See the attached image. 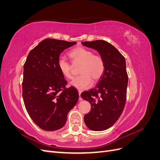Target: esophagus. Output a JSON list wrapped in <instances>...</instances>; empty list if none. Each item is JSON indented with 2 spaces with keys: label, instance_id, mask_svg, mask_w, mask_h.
Returning <instances> with one entry per match:
<instances>
[{
  "label": "esophagus",
  "instance_id": "esophagus-1",
  "mask_svg": "<svg viewBox=\"0 0 160 160\" xmlns=\"http://www.w3.org/2000/svg\"><path fill=\"white\" fill-rule=\"evenodd\" d=\"M78 92H79V100H80V101H81V100H82V98H81V93L82 91L79 89V90H78Z\"/></svg>",
  "mask_w": 160,
  "mask_h": 160
}]
</instances>
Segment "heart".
Segmentation results:
<instances>
[{"label": "heart", "instance_id": "heart-1", "mask_svg": "<svg viewBox=\"0 0 160 160\" xmlns=\"http://www.w3.org/2000/svg\"><path fill=\"white\" fill-rule=\"evenodd\" d=\"M71 62L73 65L80 64L79 76L75 77L71 85L78 89H86L91 84V79L98 82L104 74L105 64L102 57L93 55L92 51L83 47H78L69 52ZM57 68L66 79L72 77V65L64 58L60 57L57 61Z\"/></svg>", "mask_w": 160, "mask_h": 160}]
</instances>
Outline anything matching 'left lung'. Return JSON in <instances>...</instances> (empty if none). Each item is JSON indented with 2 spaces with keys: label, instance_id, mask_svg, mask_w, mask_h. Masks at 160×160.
Wrapping results in <instances>:
<instances>
[{
  "label": "left lung",
  "instance_id": "8db88e82",
  "mask_svg": "<svg viewBox=\"0 0 160 160\" xmlns=\"http://www.w3.org/2000/svg\"><path fill=\"white\" fill-rule=\"evenodd\" d=\"M82 44L98 51L105 61V70L98 85L81 94L91 106L90 112L84 116L87 127L93 131H103L117 122L126 102L128 76L125 59L105 41H85Z\"/></svg>",
  "mask_w": 160,
  "mask_h": 160
}]
</instances>
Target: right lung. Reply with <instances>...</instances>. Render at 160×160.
Here are the masks:
<instances>
[{
	"label": "right lung",
	"instance_id": "obj_1",
	"mask_svg": "<svg viewBox=\"0 0 160 160\" xmlns=\"http://www.w3.org/2000/svg\"><path fill=\"white\" fill-rule=\"evenodd\" d=\"M76 42L47 38L32 49L24 64L22 98L30 118L45 131L64 126L69 111L79 93L67 83L57 68V61L65 49Z\"/></svg>",
	"mask_w": 160,
	"mask_h": 160
}]
</instances>
